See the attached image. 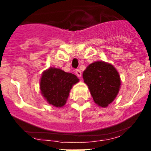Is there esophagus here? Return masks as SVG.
Returning <instances> with one entry per match:
<instances>
[{
	"mask_svg": "<svg viewBox=\"0 0 151 151\" xmlns=\"http://www.w3.org/2000/svg\"><path fill=\"white\" fill-rule=\"evenodd\" d=\"M75 73H76V75L78 76V78H80L81 76V71L80 70H75Z\"/></svg>",
	"mask_w": 151,
	"mask_h": 151,
	"instance_id": "obj_1",
	"label": "esophagus"
}]
</instances>
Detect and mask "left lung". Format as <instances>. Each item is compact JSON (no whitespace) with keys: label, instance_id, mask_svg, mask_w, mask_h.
Returning a JSON list of instances; mask_svg holds the SVG:
<instances>
[{"label":"left lung","instance_id":"obj_1","mask_svg":"<svg viewBox=\"0 0 151 151\" xmlns=\"http://www.w3.org/2000/svg\"><path fill=\"white\" fill-rule=\"evenodd\" d=\"M83 78L95 103L102 107L112 103L119 92V73L111 64L102 61L92 63L84 71Z\"/></svg>","mask_w":151,"mask_h":151}]
</instances>
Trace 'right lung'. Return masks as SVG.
<instances>
[{
	"label": "right lung",
	"mask_w": 151,
	"mask_h": 151,
	"mask_svg": "<svg viewBox=\"0 0 151 151\" xmlns=\"http://www.w3.org/2000/svg\"><path fill=\"white\" fill-rule=\"evenodd\" d=\"M78 81L79 79L74 74L60 69L49 68L41 76V94L49 104L62 107L66 103L72 86Z\"/></svg>",
	"instance_id": "add662e5"
}]
</instances>
